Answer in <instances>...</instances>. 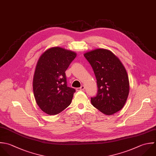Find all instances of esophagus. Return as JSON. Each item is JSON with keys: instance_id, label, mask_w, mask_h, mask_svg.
Instances as JSON below:
<instances>
[{"instance_id": "1", "label": "esophagus", "mask_w": 156, "mask_h": 156, "mask_svg": "<svg viewBox=\"0 0 156 156\" xmlns=\"http://www.w3.org/2000/svg\"><path fill=\"white\" fill-rule=\"evenodd\" d=\"M85 89V86H81L80 87L77 88V90H84Z\"/></svg>"}]
</instances>
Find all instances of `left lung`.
Returning <instances> with one entry per match:
<instances>
[{
	"label": "left lung",
	"instance_id": "8db88e82",
	"mask_svg": "<svg viewBox=\"0 0 156 156\" xmlns=\"http://www.w3.org/2000/svg\"><path fill=\"white\" fill-rule=\"evenodd\" d=\"M94 72L98 86L92 105L102 113L111 115L121 110L126 102L129 82L120 60L110 50L97 48L84 54Z\"/></svg>",
	"mask_w": 156,
	"mask_h": 156
}]
</instances>
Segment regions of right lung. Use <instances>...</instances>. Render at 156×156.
I'll return each instance as SVG.
<instances>
[{"mask_svg": "<svg viewBox=\"0 0 156 156\" xmlns=\"http://www.w3.org/2000/svg\"><path fill=\"white\" fill-rule=\"evenodd\" d=\"M76 53L59 47L45 50L34 73L33 89L37 105L48 115H56L71 103L75 89L67 86L65 72Z\"/></svg>", "mask_w": 156, "mask_h": 156, "instance_id": "right-lung-1", "label": "right lung"}]
</instances>
